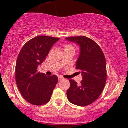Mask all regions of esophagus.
<instances>
[{
	"mask_svg": "<svg viewBox=\"0 0 128 128\" xmlns=\"http://www.w3.org/2000/svg\"><path fill=\"white\" fill-rule=\"evenodd\" d=\"M58 78H59V81H61L64 79V78H63L62 77H61V76H59V77H58Z\"/></svg>",
	"mask_w": 128,
	"mask_h": 128,
	"instance_id": "obj_1",
	"label": "esophagus"
}]
</instances>
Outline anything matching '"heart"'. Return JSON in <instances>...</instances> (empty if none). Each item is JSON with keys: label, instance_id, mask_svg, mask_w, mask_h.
<instances>
[{"label": "heart", "instance_id": "heart-1", "mask_svg": "<svg viewBox=\"0 0 128 128\" xmlns=\"http://www.w3.org/2000/svg\"><path fill=\"white\" fill-rule=\"evenodd\" d=\"M64 50H74V48L70 44H66L64 47Z\"/></svg>", "mask_w": 128, "mask_h": 128}]
</instances>
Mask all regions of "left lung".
<instances>
[{"mask_svg":"<svg viewBox=\"0 0 128 128\" xmlns=\"http://www.w3.org/2000/svg\"><path fill=\"white\" fill-rule=\"evenodd\" d=\"M68 41L79 45L80 52L76 69L80 70L82 80L78 85L69 80L70 86L67 91L69 101L80 106L93 104L100 96L106 82V63L100 46L87 37H68Z\"/></svg>","mask_w":128,"mask_h":128,"instance_id":"obj_1","label":"left lung"}]
</instances>
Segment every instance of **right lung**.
<instances>
[{"instance_id": "right-lung-1", "label": "right lung", "mask_w": 128, "mask_h": 128, "mask_svg": "<svg viewBox=\"0 0 128 128\" xmlns=\"http://www.w3.org/2000/svg\"><path fill=\"white\" fill-rule=\"evenodd\" d=\"M59 38L38 36L28 41L20 51L15 66L18 88L25 100L34 105L50 102L58 82L56 76L47 77L38 72V66L46 59Z\"/></svg>"}]
</instances>
